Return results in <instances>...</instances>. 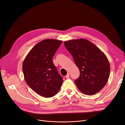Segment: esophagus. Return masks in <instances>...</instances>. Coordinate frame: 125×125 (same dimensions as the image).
I'll return each instance as SVG.
<instances>
[{"label": "esophagus", "mask_w": 125, "mask_h": 125, "mask_svg": "<svg viewBox=\"0 0 125 125\" xmlns=\"http://www.w3.org/2000/svg\"><path fill=\"white\" fill-rule=\"evenodd\" d=\"M65 77H66V78H69V73H68L65 76Z\"/></svg>", "instance_id": "obj_1"}]
</instances>
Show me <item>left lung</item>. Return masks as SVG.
<instances>
[{
	"instance_id": "obj_1",
	"label": "left lung",
	"mask_w": 125,
	"mask_h": 125,
	"mask_svg": "<svg viewBox=\"0 0 125 125\" xmlns=\"http://www.w3.org/2000/svg\"><path fill=\"white\" fill-rule=\"evenodd\" d=\"M80 71L75 83L86 95L95 94L104 88L110 73V65L106 55L95 45L84 39L64 42Z\"/></svg>"
}]
</instances>
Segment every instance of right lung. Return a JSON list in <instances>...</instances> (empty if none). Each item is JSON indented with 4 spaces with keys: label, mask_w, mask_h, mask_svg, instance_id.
Instances as JSON below:
<instances>
[{
    "label": "right lung",
    "mask_w": 125,
    "mask_h": 125,
    "mask_svg": "<svg viewBox=\"0 0 125 125\" xmlns=\"http://www.w3.org/2000/svg\"><path fill=\"white\" fill-rule=\"evenodd\" d=\"M62 41L46 39L36 44L22 65L24 79L34 91L45 97L55 95L61 88L62 78L58 73L52 57Z\"/></svg>",
    "instance_id": "obj_1"
}]
</instances>
